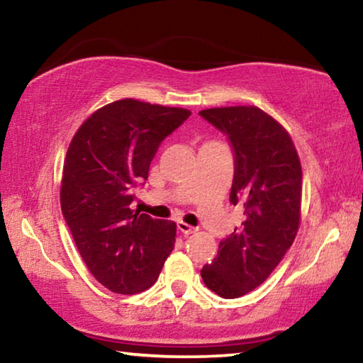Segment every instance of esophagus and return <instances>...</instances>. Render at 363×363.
<instances>
[{
    "instance_id": "obj_1",
    "label": "esophagus",
    "mask_w": 363,
    "mask_h": 363,
    "mask_svg": "<svg viewBox=\"0 0 363 363\" xmlns=\"http://www.w3.org/2000/svg\"><path fill=\"white\" fill-rule=\"evenodd\" d=\"M177 229H179L184 233V235H189V233H194L196 230L194 225H189L187 223H182V220L177 223Z\"/></svg>"
}]
</instances>
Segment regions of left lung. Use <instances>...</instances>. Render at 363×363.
Masks as SVG:
<instances>
[{
    "label": "left lung",
    "instance_id": "8db88e82",
    "mask_svg": "<svg viewBox=\"0 0 363 363\" xmlns=\"http://www.w3.org/2000/svg\"><path fill=\"white\" fill-rule=\"evenodd\" d=\"M199 113L230 139L235 153L230 201L245 214L201 269V279L220 298H240L266 281L294 242L303 169L290 134L264 110L233 106Z\"/></svg>",
    "mask_w": 363,
    "mask_h": 363
}]
</instances>
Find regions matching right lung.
<instances>
[{
  "label": "right lung",
  "instance_id": "add662e5",
  "mask_svg": "<svg viewBox=\"0 0 363 363\" xmlns=\"http://www.w3.org/2000/svg\"><path fill=\"white\" fill-rule=\"evenodd\" d=\"M190 110L120 99L83 121L67 150L60 206L94 279L118 294L155 284L174 248L176 223L131 210L133 187L149 177L162 140Z\"/></svg>",
  "mask_w": 363,
  "mask_h": 363
}]
</instances>
